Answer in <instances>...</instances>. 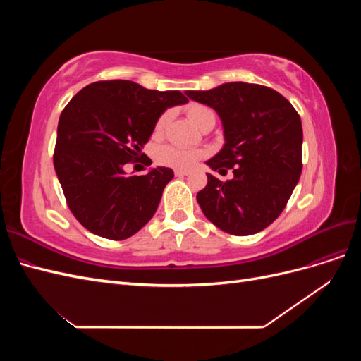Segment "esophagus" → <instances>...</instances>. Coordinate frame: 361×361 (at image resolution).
I'll return each mask as SVG.
<instances>
[{"label":"esophagus","mask_w":361,"mask_h":361,"mask_svg":"<svg viewBox=\"0 0 361 361\" xmlns=\"http://www.w3.org/2000/svg\"><path fill=\"white\" fill-rule=\"evenodd\" d=\"M174 174H176L178 178H183V176H187V174H190V171L188 170H174Z\"/></svg>","instance_id":"1"}]
</instances>
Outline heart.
I'll use <instances>...</instances> for the list:
<instances>
[{"instance_id": "1", "label": "heart", "mask_w": 361, "mask_h": 361, "mask_svg": "<svg viewBox=\"0 0 361 361\" xmlns=\"http://www.w3.org/2000/svg\"><path fill=\"white\" fill-rule=\"evenodd\" d=\"M187 114L191 122L202 128L204 123L215 120V113L209 106H204L200 104H192L187 108ZM169 122V114H162L155 125L154 133L157 137H159L164 129H166ZM204 157V152L200 149H191V147H182V146H162L157 152V159L159 164L166 167L185 170L191 169L195 162H199Z\"/></svg>"}]
</instances>
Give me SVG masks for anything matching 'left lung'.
<instances>
[{
	"label": "left lung",
	"mask_w": 361,
	"mask_h": 361,
	"mask_svg": "<svg viewBox=\"0 0 361 361\" xmlns=\"http://www.w3.org/2000/svg\"><path fill=\"white\" fill-rule=\"evenodd\" d=\"M185 94L211 106L221 120L224 145L206 166L233 171L227 182L206 173L207 185L197 192L204 216L236 236L264 231L285 209L301 176L298 113L286 97L259 84L226 82Z\"/></svg>",
	"instance_id": "left-lung-1"
}]
</instances>
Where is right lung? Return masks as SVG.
I'll return each mask as SVG.
<instances>
[{
    "instance_id": "right-lung-1",
    "label": "right lung",
    "mask_w": 361,
    "mask_h": 361,
    "mask_svg": "<svg viewBox=\"0 0 361 361\" xmlns=\"http://www.w3.org/2000/svg\"><path fill=\"white\" fill-rule=\"evenodd\" d=\"M187 102L179 90H147L126 80L93 82L72 97L59 120L54 167L87 231L118 241L155 215L173 170L133 176L123 167L140 159L161 114Z\"/></svg>"
}]
</instances>
